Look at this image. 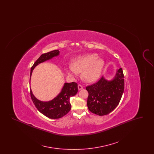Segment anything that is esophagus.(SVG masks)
I'll list each match as a JSON object with an SVG mask.
<instances>
[{
    "mask_svg": "<svg viewBox=\"0 0 154 154\" xmlns=\"http://www.w3.org/2000/svg\"><path fill=\"white\" fill-rule=\"evenodd\" d=\"M82 88H83L82 85H81L80 84H79V85H78V89H79V90H81V89H82Z\"/></svg>",
    "mask_w": 154,
    "mask_h": 154,
    "instance_id": "obj_1",
    "label": "esophagus"
}]
</instances>
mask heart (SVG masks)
<instances>
[{"label":"heart","mask_w":154,"mask_h":154,"mask_svg":"<svg viewBox=\"0 0 154 154\" xmlns=\"http://www.w3.org/2000/svg\"><path fill=\"white\" fill-rule=\"evenodd\" d=\"M97 54H87L74 59L71 66L67 68L70 75L81 72L82 79L87 82H93L100 76L104 67L102 59L97 58Z\"/></svg>","instance_id":"1"}]
</instances>
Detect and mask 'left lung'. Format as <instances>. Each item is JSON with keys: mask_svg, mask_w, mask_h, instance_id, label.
<instances>
[{"mask_svg": "<svg viewBox=\"0 0 154 154\" xmlns=\"http://www.w3.org/2000/svg\"><path fill=\"white\" fill-rule=\"evenodd\" d=\"M124 75L122 68L118 70L111 81L102 77L95 84L88 85V109L97 116L109 114L120 102L124 91Z\"/></svg>", "mask_w": 154, "mask_h": 154, "instance_id": "left-lung-1", "label": "left lung"}]
</instances>
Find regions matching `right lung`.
<instances>
[{
	"mask_svg": "<svg viewBox=\"0 0 154 154\" xmlns=\"http://www.w3.org/2000/svg\"><path fill=\"white\" fill-rule=\"evenodd\" d=\"M59 54V50H53L43 54L32 66L30 76L33 69L40 63L52 58ZM78 92L77 83H65L61 92L55 98L49 102H42L37 99L30 89L31 99L37 109L45 116L51 119H58L66 115L71 109L70 99Z\"/></svg>",
	"mask_w": 154,
	"mask_h": 154,
	"instance_id": "obj_1",
	"label": "right lung"
}]
</instances>
